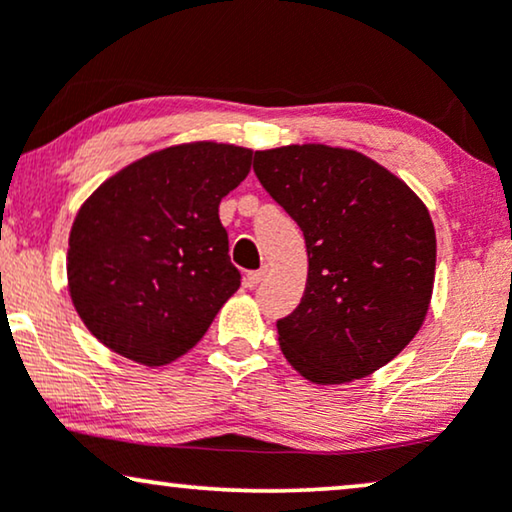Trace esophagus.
Here are the masks:
<instances>
[{"label":"esophagus","instance_id":"esophagus-1","mask_svg":"<svg viewBox=\"0 0 512 512\" xmlns=\"http://www.w3.org/2000/svg\"><path fill=\"white\" fill-rule=\"evenodd\" d=\"M265 275H268V268L251 270V272H247V277H244V284H247V286H256V284H261Z\"/></svg>","mask_w":512,"mask_h":512}]
</instances>
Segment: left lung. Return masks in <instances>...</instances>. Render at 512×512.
Segmentation results:
<instances>
[{
  "instance_id": "obj_1",
  "label": "left lung",
  "mask_w": 512,
  "mask_h": 512,
  "mask_svg": "<svg viewBox=\"0 0 512 512\" xmlns=\"http://www.w3.org/2000/svg\"><path fill=\"white\" fill-rule=\"evenodd\" d=\"M254 172L305 235L307 284L277 321L286 361L314 384L361 380L415 338L436 277V230L410 186L359 151H256Z\"/></svg>"
}]
</instances>
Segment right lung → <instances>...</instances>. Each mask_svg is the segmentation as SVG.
<instances>
[{
    "label": "right lung",
    "instance_id": "add662e5",
    "mask_svg": "<svg viewBox=\"0 0 512 512\" xmlns=\"http://www.w3.org/2000/svg\"><path fill=\"white\" fill-rule=\"evenodd\" d=\"M251 156L233 144L167 146L83 202L69 233V296L104 347L165 366L198 345L240 289L219 202L247 177Z\"/></svg>",
    "mask_w": 512,
    "mask_h": 512
}]
</instances>
